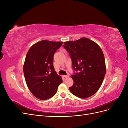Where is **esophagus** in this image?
<instances>
[{"mask_svg":"<svg viewBox=\"0 0 128 128\" xmlns=\"http://www.w3.org/2000/svg\"><path fill=\"white\" fill-rule=\"evenodd\" d=\"M64 76L65 77V78H68V77H69V75H64Z\"/></svg>","mask_w":128,"mask_h":128,"instance_id":"obj_1","label":"esophagus"}]
</instances>
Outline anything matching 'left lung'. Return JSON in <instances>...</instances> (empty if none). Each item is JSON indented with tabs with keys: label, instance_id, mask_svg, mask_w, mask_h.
I'll use <instances>...</instances> for the list:
<instances>
[{
	"label": "left lung",
	"instance_id": "8db88e82",
	"mask_svg": "<svg viewBox=\"0 0 128 128\" xmlns=\"http://www.w3.org/2000/svg\"><path fill=\"white\" fill-rule=\"evenodd\" d=\"M64 48L69 52L76 73L69 90L77 97L86 99L97 92L106 74L105 60L100 46L87 38L64 42Z\"/></svg>",
	"mask_w": 128,
	"mask_h": 128
}]
</instances>
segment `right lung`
Masks as SVG:
<instances>
[{"instance_id": "1", "label": "right lung", "mask_w": 128, "mask_h": 128, "mask_svg": "<svg viewBox=\"0 0 128 128\" xmlns=\"http://www.w3.org/2000/svg\"><path fill=\"white\" fill-rule=\"evenodd\" d=\"M62 44L42 40L34 44L26 54L24 65L26 82L32 94L40 100L52 97L62 83L53 67L54 54Z\"/></svg>"}]
</instances>
